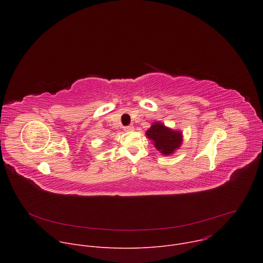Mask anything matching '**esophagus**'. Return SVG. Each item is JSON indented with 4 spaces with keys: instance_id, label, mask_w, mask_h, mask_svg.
Instances as JSON below:
<instances>
[{
    "instance_id": "34e87169",
    "label": "esophagus",
    "mask_w": 263,
    "mask_h": 263,
    "mask_svg": "<svg viewBox=\"0 0 263 263\" xmlns=\"http://www.w3.org/2000/svg\"><path fill=\"white\" fill-rule=\"evenodd\" d=\"M124 130H125L126 132H130V131H133V130H134V127H133L132 125H130V126H126V127L124 128Z\"/></svg>"
}]
</instances>
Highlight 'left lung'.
<instances>
[{"label":"left lung","mask_w":263,"mask_h":263,"mask_svg":"<svg viewBox=\"0 0 263 263\" xmlns=\"http://www.w3.org/2000/svg\"><path fill=\"white\" fill-rule=\"evenodd\" d=\"M145 135L153 141L158 151L166 156L173 154L182 143V132L174 131L160 122H155L146 130Z\"/></svg>","instance_id":"1"}]
</instances>
